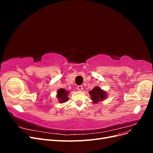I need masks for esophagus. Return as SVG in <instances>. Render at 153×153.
<instances>
[{
  "label": "esophagus",
  "mask_w": 153,
  "mask_h": 153,
  "mask_svg": "<svg viewBox=\"0 0 153 153\" xmlns=\"http://www.w3.org/2000/svg\"><path fill=\"white\" fill-rule=\"evenodd\" d=\"M77 89L78 91H82L83 89V86L82 85H78L77 86Z\"/></svg>",
  "instance_id": "1"
}]
</instances>
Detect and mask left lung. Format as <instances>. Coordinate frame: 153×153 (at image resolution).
Listing matches in <instances>:
<instances>
[{
  "mask_svg": "<svg viewBox=\"0 0 153 153\" xmlns=\"http://www.w3.org/2000/svg\"><path fill=\"white\" fill-rule=\"evenodd\" d=\"M91 96V100L94 103H97L99 101H101L105 100L106 97V92L101 89L99 87H96L93 89L89 92Z\"/></svg>",
  "mask_w": 153,
  "mask_h": 153,
  "instance_id": "8db88e82",
  "label": "left lung"
}]
</instances>
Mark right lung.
<instances>
[{"label":"right lung","mask_w":153,"mask_h":153,"mask_svg":"<svg viewBox=\"0 0 153 153\" xmlns=\"http://www.w3.org/2000/svg\"><path fill=\"white\" fill-rule=\"evenodd\" d=\"M68 94L69 91H66L64 89H60L57 91V97L59 100V101L61 103H65L68 100Z\"/></svg>","instance_id":"right-lung-1"}]
</instances>
